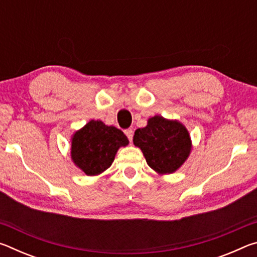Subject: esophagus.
I'll use <instances>...</instances> for the list:
<instances>
[{
	"label": "esophagus",
	"mask_w": 257,
	"mask_h": 257,
	"mask_svg": "<svg viewBox=\"0 0 257 257\" xmlns=\"http://www.w3.org/2000/svg\"><path fill=\"white\" fill-rule=\"evenodd\" d=\"M124 134H125V136L128 137L129 142H132V141H133V137H134V132H133V129H127V130H124Z\"/></svg>",
	"instance_id": "1"
}]
</instances>
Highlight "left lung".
<instances>
[{"label":"left lung","instance_id":"left-lung-1","mask_svg":"<svg viewBox=\"0 0 257 257\" xmlns=\"http://www.w3.org/2000/svg\"><path fill=\"white\" fill-rule=\"evenodd\" d=\"M134 144L144 154L146 162L159 175L177 171L188 159L191 141L188 130L177 120L155 115L134 135Z\"/></svg>","mask_w":257,"mask_h":257}]
</instances>
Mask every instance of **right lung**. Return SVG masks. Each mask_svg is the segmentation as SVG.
I'll use <instances>...</instances> for the list:
<instances>
[{"mask_svg": "<svg viewBox=\"0 0 257 257\" xmlns=\"http://www.w3.org/2000/svg\"><path fill=\"white\" fill-rule=\"evenodd\" d=\"M129 141L120 129L90 120L71 138V159L87 176H97L111 167L116 152Z\"/></svg>", "mask_w": 257, "mask_h": 257, "instance_id": "1", "label": "right lung"}]
</instances>
